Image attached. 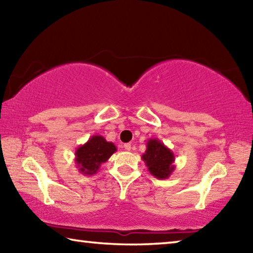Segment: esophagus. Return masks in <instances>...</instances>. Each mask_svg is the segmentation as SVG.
Instances as JSON below:
<instances>
[{"label": "esophagus", "mask_w": 253, "mask_h": 253, "mask_svg": "<svg viewBox=\"0 0 253 253\" xmlns=\"http://www.w3.org/2000/svg\"><path fill=\"white\" fill-rule=\"evenodd\" d=\"M124 148H125L126 151H130V149H131V145H130L129 143L125 144V145H124Z\"/></svg>", "instance_id": "1"}]
</instances>
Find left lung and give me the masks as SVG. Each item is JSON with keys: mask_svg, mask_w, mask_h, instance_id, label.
<instances>
[{"mask_svg": "<svg viewBox=\"0 0 253 253\" xmlns=\"http://www.w3.org/2000/svg\"><path fill=\"white\" fill-rule=\"evenodd\" d=\"M146 151L142 155L147 169L158 179L169 178L175 169V156L170 149L157 138H149Z\"/></svg>", "mask_w": 253, "mask_h": 253, "instance_id": "8db88e82", "label": "left lung"}]
</instances>
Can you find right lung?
Here are the masks:
<instances>
[{"mask_svg": "<svg viewBox=\"0 0 253 253\" xmlns=\"http://www.w3.org/2000/svg\"><path fill=\"white\" fill-rule=\"evenodd\" d=\"M117 151L114 143L107 142L101 135H93L87 143L76 149L75 162L77 169L84 175H93L99 170L102 163Z\"/></svg>", "mask_w": 253, "mask_h": 253, "instance_id": "add662e5", "label": "right lung"}]
</instances>
